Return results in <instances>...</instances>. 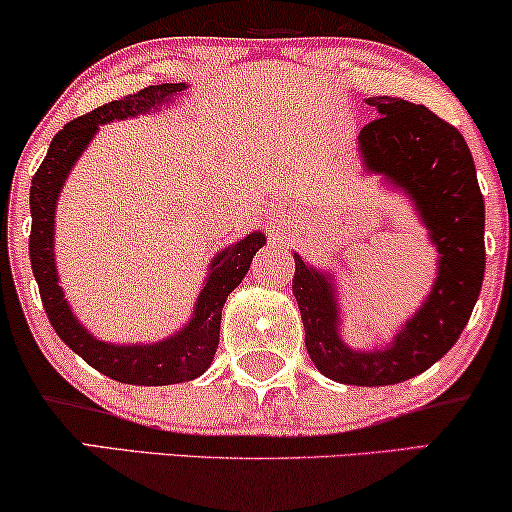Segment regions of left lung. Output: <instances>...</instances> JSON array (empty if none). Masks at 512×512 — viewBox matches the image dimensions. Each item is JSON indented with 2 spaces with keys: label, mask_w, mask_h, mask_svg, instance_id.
Listing matches in <instances>:
<instances>
[{
  "label": "left lung",
  "mask_w": 512,
  "mask_h": 512,
  "mask_svg": "<svg viewBox=\"0 0 512 512\" xmlns=\"http://www.w3.org/2000/svg\"><path fill=\"white\" fill-rule=\"evenodd\" d=\"M376 119L357 136L367 174L402 190L437 251V277L421 308L393 343L355 350L341 338V310L331 275L294 254L291 289L301 310L310 360L345 386H395L451 350L470 320L484 280V199L466 138L426 105L374 96Z\"/></svg>",
  "instance_id": "1"
}]
</instances>
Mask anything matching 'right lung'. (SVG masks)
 I'll use <instances>...</instances> for the list:
<instances>
[{"mask_svg":"<svg viewBox=\"0 0 512 512\" xmlns=\"http://www.w3.org/2000/svg\"><path fill=\"white\" fill-rule=\"evenodd\" d=\"M185 89L188 86L183 82L148 86L134 96L105 103L101 108L86 112L84 117L72 119L53 136L42 167L32 176L30 185V265L51 327L86 364L108 378L131 383V386H171V383L192 381L211 367L218 348V334H221L225 298L240 287L249 272L251 258L265 244V235L249 232L240 242H232L228 249L214 256L207 280L199 289L197 303L192 308V317L181 331L157 343L117 345L98 341L94 334H89V329H84V324L70 310V303L65 301L61 284H58L56 258H53L56 202L79 155L96 136L98 126L112 119L148 115L159 110V105L174 101Z\"/></svg>","mask_w":512,"mask_h":512,"instance_id":"add662e5","label":"right lung"}]
</instances>
